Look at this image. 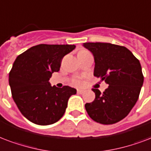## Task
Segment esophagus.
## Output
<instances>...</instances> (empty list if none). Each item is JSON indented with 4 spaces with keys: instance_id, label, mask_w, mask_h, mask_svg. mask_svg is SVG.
Masks as SVG:
<instances>
[{
    "instance_id": "34e87169",
    "label": "esophagus",
    "mask_w": 151,
    "mask_h": 151,
    "mask_svg": "<svg viewBox=\"0 0 151 151\" xmlns=\"http://www.w3.org/2000/svg\"><path fill=\"white\" fill-rule=\"evenodd\" d=\"M77 93H78V94H82L85 93V90H83V89H78V90H77Z\"/></svg>"
}]
</instances>
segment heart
Returning a JSON list of instances; mask_svg holds the SVG:
<instances>
[{"label":"heart","instance_id":"1","mask_svg":"<svg viewBox=\"0 0 151 151\" xmlns=\"http://www.w3.org/2000/svg\"><path fill=\"white\" fill-rule=\"evenodd\" d=\"M88 53H89V52H88V51H87V50H81L79 51L78 55H81V54H88ZM73 83L74 84V85H76V86H78V85H80L81 84V81L78 80V79H73Z\"/></svg>","mask_w":151,"mask_h":151}]
</instances>
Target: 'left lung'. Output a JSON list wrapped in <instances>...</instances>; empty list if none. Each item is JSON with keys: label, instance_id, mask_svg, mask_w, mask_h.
I'll use <instances>...</instances> for the list:
<instances>
[{"label": "left lung", "instance_id": "1", "mask_svg": "<svg viewBox=\"0 0 151 151\" xmlns=\"http://www.w3.org/2000/svg\"><path fill=\"white\" fill-rule=\"evenodd\" d=\"M95 60L94 76L109 87L103 93L93 88L95 99L85 108L91 119L101 124H113L129 114L138 101L143 84L139 61L127 48L109 42H85Z\"/></svg>", "mask_w": 151, "mask_h": 151}]
</instances>
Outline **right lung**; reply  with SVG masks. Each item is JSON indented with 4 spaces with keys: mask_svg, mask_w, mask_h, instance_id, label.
<instances>
[{
    "mask_svg": "<svg viewBox=\"0 0 151 151\" xmlns=\"http://www.w3.org/2000/svg\"><path fill=\"white\" fill-rule=\"evenodd\" d=\"M75 45L39 44L16 58L9 72L12 96L22 115L38 125H49L63 117L69 98L77 93L65 86L57 88L49 80L60 70L63 57Z\"/></svg>",
    "mask_w": 151,
    "mask_h": 151,
    "instance_id": "right-lung-1",
    "label": "right lung"
}]
</instances>
